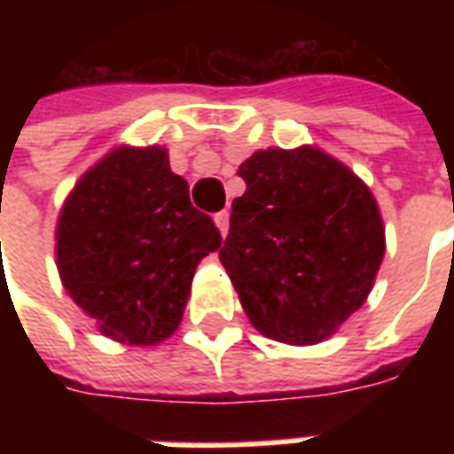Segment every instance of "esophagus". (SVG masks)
Returning <instances> with one entry per match:
<instances>
[{
	"mask_svg": "<svg viewBox=\"0 0 454 454\" xmlns=\"http://www.w3.org/2000/svg\"><path fill=\"white\" fill-rule=\"evenodd\" d=\"M214 221H216L218 231H221V236H226L228 233V211H218L216 216H214Z\"/></svg>",
	"mask_w": 454,
	"mask_h": 454,
	"instance_id": "34e87169",
	"label": "esophagus"
}]
</instances>
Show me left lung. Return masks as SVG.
Instances as JSON below:
<instances>
[{
  "label": "left lung",
  "instance_id": "left-lung-1",
  "mask_svg": "<svg viewBox=\"0 0 454 454\" xmlns=\"http://www.w3.org/2000/svg\"><path fill=\"white\" fill-rule=\"evenodd\" d=\"M221 262L250 324L267 338L314 345L370 294L384 223L370 187L324 150L267 148L238 168Z\"/></svg>",
  "mask_w": 454,
  "mask_h": 454
}]
</instances>
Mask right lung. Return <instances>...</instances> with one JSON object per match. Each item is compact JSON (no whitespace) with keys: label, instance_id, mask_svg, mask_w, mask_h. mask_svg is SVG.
Here are the masks:
<instances>
[{"label":"right lung","instance_id":"add662e5","mask_svg":"<svg viewBox=\"0 0 454 454\" xmlns=\"http://www.w3.org/2000/svg\"><path fill=\"white\" fill-rule=\"evenodd\" d=\"M55 240L63 286L97 328L155 345L177 331L197 265L221 233L192 207L168 150L121 145L74 184Z\"/></svg>","mask_w":454,"mask_h":454}]
</instances>
